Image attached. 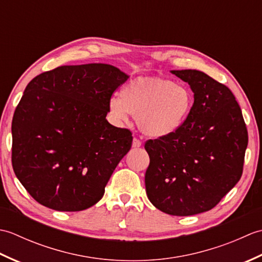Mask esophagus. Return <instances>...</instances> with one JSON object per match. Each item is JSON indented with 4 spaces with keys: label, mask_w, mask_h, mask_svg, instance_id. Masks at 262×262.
<instances>
[{
    "label": "esophagus",
    "mask_w": 262,
    "mask_h": 262,
    "mask_svg": "<svg viewBox=\"0 0 262 262\" xmlns=\"http://www.w3.org/2000/svg\"><path fill=\"white\" fill-rule=\"evenodd\" d=\"M142 146V142L138 140L137 137H134V140H133V147H141Z\"/></svg>",
    "instance_id": "34e87169"
}]
</instances>
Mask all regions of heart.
<instances>
[{
    "label": "heart",
    "mask_w": 262,
    "mask_h": 262,
    "mask_svg": "<svg viewBox=\"0 0 262 262\" xmlns=\"http://www.w3.org/2000/svg\"><path fill=\"white\" fill-rule=\"evenodd\" d=\"M193 104V94L183 84L162 77H137L122 89L120 98H111L109 110L117 120L136 117L144 134L162 138L185 124Z\"/></svg>",
    "instance_id": "heart-1"
}]
</instances>
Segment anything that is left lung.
<instances>
[{
  "label": "left lung",
  "mask_w": 262,
  "mask_h": 262,
  "mask_svg": "<svg viewBox=\"0 0 262 262\" xmlns=\"http://www.w3.org/2000/svg\"><path fill=\"white\" fill-rule=\"evenodd\" d=\"M190 85L193 104L170 136L148 140L146 194L173 216L210 210L241 179L248 129L229 88L197 70L172 71Z\"/></svg>",
  "instance_id": "8db88e82"
}]
</instances>
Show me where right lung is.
Returning <instances> with one entry per match:
<instances>
[{"instance_id":"add662e5","label":"right lung","mask_w":262,"mask_h":262,"mask_svg":"<svg viewBox=\"0 0 262 262\" xmlns=\"http://www.w3.org/2000/svg\"><path fill=\"white\" fill-rule=\"evenodd\" d=\"M128 76L108 64L59 66L27 85L12 119V166L48 208L80 211L102 198L132 132L105 119Z\"/></svg>"}]
</instances>
